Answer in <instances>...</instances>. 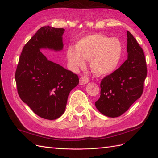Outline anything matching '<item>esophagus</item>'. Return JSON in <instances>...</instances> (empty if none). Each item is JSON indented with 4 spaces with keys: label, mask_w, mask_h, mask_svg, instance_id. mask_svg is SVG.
<instances>
[{
    "label": "esophagus",
    "mask_w": 158,
    "mask_h": 158,
    "mask_svg": "<svg viewBox=\"0 0 158 158\" xmlns=\"http://www.w3.org/2000/svg\"><path fill=\"white\" fill-rule=\"evenodd\" d=\"M89 81V79L85 76H82L79 79V84L80 85H85Z\"/></svg>",
    "instance_id": "obj_1"
}]
</instances>
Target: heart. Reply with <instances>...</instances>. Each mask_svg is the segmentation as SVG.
Listing matches in <instances>:
<instances>
[{
    "label": "heart",
    "instance_id": "b5f03b06",
    "mask_svg": "<svg viewBox=\"0 0 158 158\" xmlns=\"http://www.w3.org/2000/svg\"><path fill=\"white\" fill-rule=\"evenodd\" d=\"M122 54L123 47L118 39L101 34L85 36L76 43L75 48L69 47L66 50L67 60L73 68L83 67L84 60H89L92 70L98 76L115 71Z\"/></svg>",
    "mask_w": 158,
    "mask_h": 158
}]
</instances>
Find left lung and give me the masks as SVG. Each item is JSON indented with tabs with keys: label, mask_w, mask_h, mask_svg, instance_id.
Instances as JSON below:
<instances>
[{
	"label": "left lung",
	"mask_w": 158,
	"mask_h": 158,
	"mask_svg": "<svg viewBox=\"0 0 158 158\" xmlns=\"http://www.w3.org/2000/svg\"><path fill=\"white\" fill-rule=\"evenodd\" d=\"M127 58L119 69L102 79L96 109L109 117L122 115L141 96L147 77V64L142 48L127 31Z\"/></svg>",
	"instance_id": "left-lung-1"
}]
</instances>
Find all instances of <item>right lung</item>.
I'll return each instance as SVG.
<instances>
[{"label": "right lung", "mask_w": 158, "mask_h": 158, "mask_svg": "<svg viewBox=\"0 0 158 158\" xmlns=\"http://www.w3.org/2000/svg\"><path fill=\"white\" fill-rule=\"evenodd\" d=\"M65 30L43 26L23 47L15 72L18 94L38 116L54 120L64 113L70 91L79 77L70 70L49 61L42 49L61 51Z\"/></svg>", "instance_id": "1"}]
</instances>
